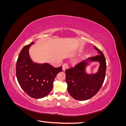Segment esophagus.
<instances>
[{
  "instance_id": "esophagus-1",
  "label": "esophagus",
  "mask_w": 126,
  "mask_h": 126,
  "mask_svg": "<svg viewBox=\"0 0 126 126\" xmlns=\"http://www.w3.org/2000/svg\"><path fill=\"white\" fill-rule=\"evenodd\" d=\"M68 67H69V66H68V63H63V71H65V70L67 69V68H68Z\"/></svg>"
}]
</instances>
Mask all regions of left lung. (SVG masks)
Listing matches in <instances>:
<instances>
[{"mask_svg": "<svg viewBox=\"0 0 126 126\" xmlns=\"http://www.w3.org/2000/svg\"><path fill=\"white\" fill-rule=\"evenodd\" d=\"M94 48L100 55L91 57L89 59L93 62H100V67L97 74H86L85 69L88 63L86 61L80 62L74 67L65 70L68 91L76 100H86L92 98L99 91L104 83L106 71V59L100 50L96 47Z\"/></svg>", "mask_w": 126, "mask_h": 126, "instance_id": "left-lung-1", "label": "left lung"}]
</instances>
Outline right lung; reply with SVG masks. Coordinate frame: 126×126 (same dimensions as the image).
<instances>
[{"label": "right lung", "instance_id": "1", "mask_svg": "<svg viewBox=\"0 0 126 126\" xmlns=\"http://www.w3.org/2000/svg\"><path fill=\"white\" fill-rule=\"evenodd\" d=\"M22 49L16 63V74L21 88L28 96L39 99L46 97L52 89V84L57 74L62 71V66L55 68L48 63H33L29 55L32 44Z\"/></svg>", "mask_w": 126, "mask_h": 126}]
</instances>
